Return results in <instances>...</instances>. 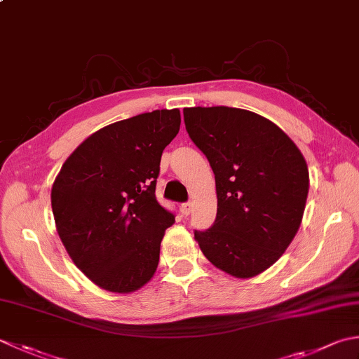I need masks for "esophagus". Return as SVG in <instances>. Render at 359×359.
<instances>
[{
    "instance_id": "obj_1",
    "label": "esophagus",
    "mask_w": 359,
    "mask_h": 359,
    "mask_svg": "<svg viewBox=\"0 0 359 359\" xmlns=\"http://www.w3.org/2000/svg\"><path fill=\"white\" fill-rule=\"evenodd\" d=\"M182 213H184V216H188L189 213H191V208H193V203L191 202H185L182 203Z\"/></svg>"
}]
</instances>
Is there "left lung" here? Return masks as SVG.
Listing matches in <instances>:
<instances>
[{
    "label": "left lung",
    "instance_id": "left-lung-1",
    "mask_svg": "<svg viewBox=\"0 0 359 359\" xmlns=\"http://www.w3.org/2000/svg\"><path fill=\"white\" fill-rule=\"evenodd\" d=\"M184 118L216 180L215 224L196 230L194 240L217 269L255 277L283 255L300 227L310 188L306 161L277 124L254 111L189 107Z\"/></svg>",
    "mask_w": 359,
    "mask_h": 359
}]
</instances>
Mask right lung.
Segmentation results:
<instances>
[{
    "instance_id": "right-lung-1",
    "label": "right lung",
    "mask_w": 359,
    "mask_h": 359,
    "mask_svg": "<svg viewBox=\"0 0 359 359\" xmlns=\"http://www.w3.org/2000/svg\"><path fill=\"white\" fill-rule=\"evenodd\" d=\"M180 111L154 110L83 140L55 177L51 207L69 258L105 291L128 294L154 277L174 215L156 199L160 158Z\"/></svg>"
}]
</instances>
